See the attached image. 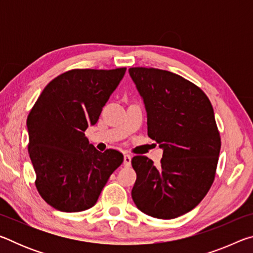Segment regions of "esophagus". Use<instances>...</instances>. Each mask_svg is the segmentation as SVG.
Returning a JSON list of instances; mask_svg holds the SVG:
<instances>
[{"instance_id":"1","label":"esophagus","mask_w":253,"mask_h":253,"mask_svg":"<svg viewBox=\"0 0 253 253\" xmlns=\"http://www.w3.org/2000/svg\"><path fill=\"white\" fill-rule=\"evenodd\" d=\"M124 164H125V166H130L131 164V156L128 155V154L124 155Z\"/></svg>"}]
</instances>
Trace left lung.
Listing matches in <instances>:
<instances>
[{
  "mask_svg": "<svg viewBox=\"0 0 253 253\" xmlns=\"http://www.w3.org/2000/svg\"><path fill=\"white\" fill-rule=\"evenodd\" d=\"M147 111L148 136L164 149L160 168L134 156L136 207L157 219L193 210L212 186L221 148L211 101L198 85L156 68H129Z\"/></svg>",
  "mask_w": 253,
  "mask_h": 253,
  "instance_id": "8db88e82",
  "label": "left lung"
}]
</instances>
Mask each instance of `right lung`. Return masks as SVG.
<instances>
[{
  "instance_id": "1",
  "label": "right lung",
  "mask_w": 253,
  "mask_h": 253,
  "mask_svg": "<svg viewBox=\"0 0 253 253\" xmlns=\"http://www.w3.org/2000/svg\"><path fill=\"white\" fill-rule=\"evenodd\" d=\"M125 72L126 68L63 72L46 84L30 110L28 151L37 190L59 211L80 212L93 207L124 161L117 149L97 151L84 131L98 122Z\"/></svg>"
}]
</instances>
